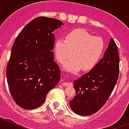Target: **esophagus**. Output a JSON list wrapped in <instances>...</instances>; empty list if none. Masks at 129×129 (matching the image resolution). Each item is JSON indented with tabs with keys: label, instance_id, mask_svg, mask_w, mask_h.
Returning <instances> with one entry per match:
<instances>
[{
	"label": "esophagus",
	"instance_id": "1",
	"mask_svg": "<svg viewBox=\"0 0 129 129\" xmlns=\"http://www.w3.org/2000/svg\"><path fill=\"white\" fill-rule=\"evenodd\" d=\"M62 85L64 86H72V83H62Z\"/></svg>",
	"mask_w": 129,
	"mask_h": 129
}]
</instances>
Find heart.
I'll list each match as a JSON object with an SVG mask.
<instances>
[{"label":"heart","mask_w":129,"mask_h":129,"mask_svg":"<svg viewBox=\"0 0 129 129\" xmlns=\"http://www.w3.org/2000/svg\"><path fill=\"white\" fill-rule=\"evenodd\" d=\"M55 53L60 63L73 57L64 64L70 72L88 71L94 68L103 55L105 43L103 39L95 37L83 29H76L66 35L64 40L59 39L55 43Z\"/></svg>","instance_id":"heart-1"}]
</instances>
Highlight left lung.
<instances>
[{
    "instance_id": "1",
    "label": "left lung",
    "mask_w": 129,
    "mask_h": 129,
    "mask_svg": "<svg viewBox=\"0 0 129 129\" xmlns=\"http://www.w3.org/2000/svg\"><path fill=\"white\" fill-rule=\"evenodd\" d=\"M119 72L118 50L111 39L103 58L89 72L74 81L76 95L70 101L72 110L81 116H90L100 110L113 91Z\"/></svg>"
}]
</instances>
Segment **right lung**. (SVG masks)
<instances>
[{
    "label": "right lung",
    "mask_w": 129,
    "mask_h": 129,
    "mask_svg": "<svg viewBox=\"0 0 129 129\" xmlns=\"http://www.w3.org/2000/svg\"><path fill=\"white\" fill-rule=\"evenodd\" d=\"M53 18L39 17L24 26L13 43L6 68L7 81L16 104L27 110L36 109L61 77L52 52L53 31L62 25Z\"/></svg>",
    "instance_id": "add662e5"
}]
</instances>
